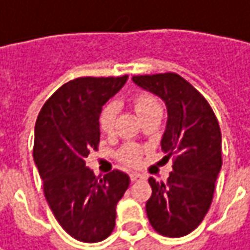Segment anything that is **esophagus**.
I'll use <instances>...</instances> for the list:
<instances>
[{
  "mask_svg": "<svg viewBox=\"0 0 250 250\" xmlns=\"http://www.w3.org/2000/svg\"><path fill=\"white\" fill-rule=\"evenodd\" d=\"M140 178H143V175L141 174H139V172H131L130 174V180L134 183V181H137V180H140Z\"/></svg>",
  "mask_w": 250,
  "mask_h": 250,
  "instance_id": "obj_1",
  "label": "esophagus"
}]
</instances>
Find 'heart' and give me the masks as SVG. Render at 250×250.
<instances>
[{"mask_svg": "<svg viewBox=\"0 0 250 250\" xmlns=\"http://www.w3.org/2000/svg\"><path fill=\"white\" fill-rule=\"evenodd\" d=\"M130 103L143 122L154 114L161 113L160 102L151 93H147V92H139V93L133 95L130 99ZM116 119H117V106L114 103L104 104L99 113V120H97L100 131L104 134H111L114 130ZM141 155H143V148L140 146L125 144L119 150L117 160L128 167H133V166H137L141 161Z\"/></svg>", "mask_w": 250, "mask_h": 250, "instance_id": "1", "label": "heart"}]
</instances>
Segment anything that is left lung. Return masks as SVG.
Instances as JSON below:
<instances>
[{
	"mask_svg": "<svg viewBox=\"0 0 250 250\" xmlns=\"http://www.w3.org/2000/svg\"><path fill=\"white\" fill-rule=\"evenodd\" d=\"M140 87L160 96L168 110L161 140L164 160L172 158L167 183L148 178L151 197L146 211L155 232L180 238L192 232L212 204L222 167V137L208 100L177 73L133 76Z\"/></svg>",
	"mask_w": 250,
	"mask_h": 250,
	"instance_id": "left-lung-1",
	"label": "left lung"
}]
</instances>
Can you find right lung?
I'll list each match as a JSON object with an SVG mask.
<instances>
[{"instance_id": "obj_1", "label": "right lung", "mask_w": 250, "mask_h": 250, "mask_svg": "<svg viewBox=\"0 0 250 250\" xmlns=\"http://www.w3.org/2000/svg\"><path fill=\"white\" fill-rule=\"evenodd\" d=\"M127 81L78 78L45 102L35 125L34 160L45 198L59 225L76 241L106 239L116 225V205L128 188V175L113 169L103 178L84 158L99 150V113Z\"/></svg>"}]
</instances>
